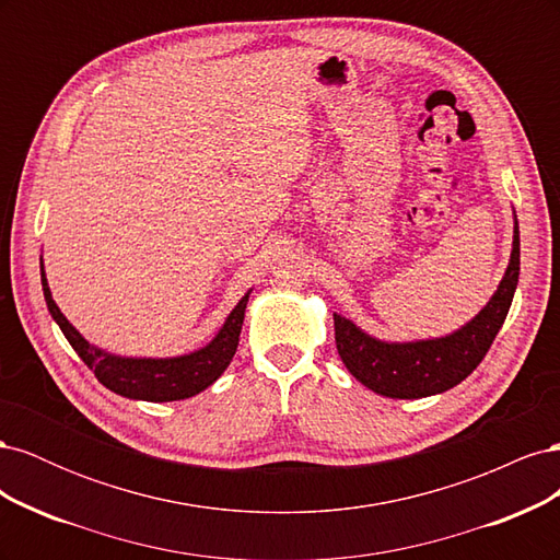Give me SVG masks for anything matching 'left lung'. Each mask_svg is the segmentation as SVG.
Masks as SVG:
<instances>
[{
	"label": "left lung",
	"mask_w": 560,
	"mask_h": 560,
	"mask_svg": "<svg viewBox=\"0 0 560 560\" xmlns=\"http://www.w3.org/2000/svg\"><path fill=\"white\" fill-rule=\"evenodd\" d=\"M521 243L514 214L510 264L486 306L460 329L418 341H383L352 319L334 313L336 350L350 374L376 395L389 399H420L442 395L463 383L481 364L510 313L518 284Z\"/></svg>",
	"instance_id": "left-lung-1"
}]
</instances>
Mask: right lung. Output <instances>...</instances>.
<instances>
[{
    "instance_id": "obj_1",
    "label": "right lung",
    "mask_w": 560,
    "mask_h": 560,
    "mask_svg": "<svg viewBox=\"0 0 560 560\" xmlns=\"http://www.w3.org/2000/svg\"><path fill=\"white\" fill-rule=\"evenodd\" d=\"M42 290L50 317L56 319V325L62 329L65 338L77 350L83 364L93 371L95 378L107 389H112V393L138 401L189 399L222 376L231 364L235 350H238L245 308L252 294V290L245 292V296L235 303V308L224 319L222 329L202 348L186 354H175V358H126V354L107 352L86 341L72 322L62 315L58 303L54 301V294H50L44 259Z\"/></svg>"
}]
</instances>
